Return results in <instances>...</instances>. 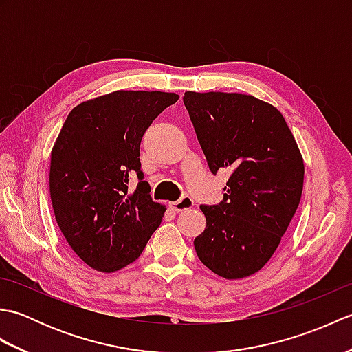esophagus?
<instances>
[{
  "label": "esophagus",
  "mask_w": 352,
  "mask_h": 352,
  "mask_svg": "<svg viewBox=\"0 0 352 352\" xmlns=\"http://www.w3.org/2000/svg\"><path fill=\"white\" fill-rule=\"evenodd\" d=\"M169 207L174 212H184V210H188V208L193 207V199L188 195H184L178 201H174V203H169Z\"/></svg>",
  "instance_id": "1"
}]
</instances>
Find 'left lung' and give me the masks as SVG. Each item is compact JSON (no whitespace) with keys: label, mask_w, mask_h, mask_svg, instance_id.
<instances>
[{"label":"left lung","mask_w":352,"mask_h":352,"mask_svg":"<svg viewBox=\"0 0 352 352\" xmlns=\"http://www.w3.org/2000/svg\"><path fill=\"white\" fill-rule=\"evenodd\" d=\"M197 138L216 174L230 169L218 206H201L207 226L193 245L199 260L227 280L263 267L301 201L304 162L283 115L252 95L186 92Z\"/></svg>","instance_id":"8db88e82"}]
</instances>
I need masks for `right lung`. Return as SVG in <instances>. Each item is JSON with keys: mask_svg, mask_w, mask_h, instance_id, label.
<instances>
[{"mask_svg": "<svg viewBox=\"0 0 352 352\" xmlns=\"http://www.w3.org/2000/svg\"><path fill=\"white\" fill-rule=\"evenodd\" d=\"M177 94L116 91L71 110L51 151L50 195L58 228L87 266L133 263L159 228L164 206L140 170V140ZM131 175L140 183L128 190Z\"/></svg>", "mask_w": 352, "mask_h": 352, "instance_id": "1", "label": "right lung"}]
</instances>
